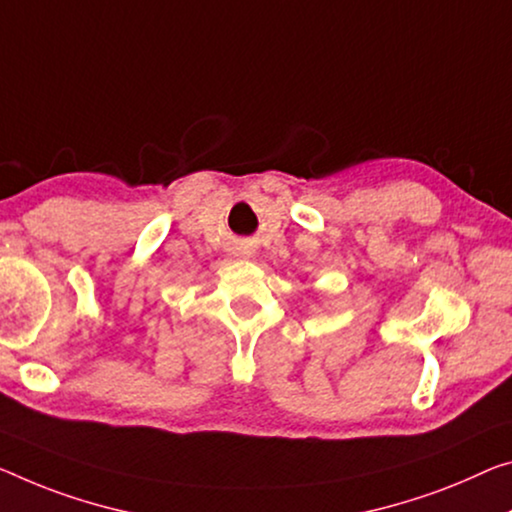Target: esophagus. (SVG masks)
Returning a JSON list of instances; mask_svg holds the SVG:
<instances>
[{"mask_svg": "<svg viewBox=\"0 0 512 512\" xmlns=\"http://www.w3.org/2000/svg\"><path fill=\"white\" fill-rule=\"evenodd\" d=\"M242 256H251V251L247 249V251H242Z\"/></svg>", "mask_w": 512, "mask_h": 512, "instance_id": "obj_1", "label": "esophagus"}]
</instances>
